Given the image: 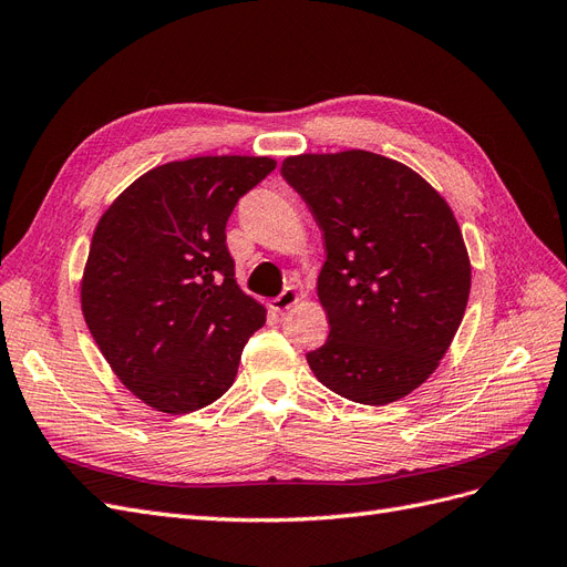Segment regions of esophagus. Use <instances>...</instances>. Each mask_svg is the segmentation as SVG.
<instances>
[{"mask_svg":"<svg viewBox=\"0 0 567 567\" xmlns=\"http://www.w3.org/2000/svg\"><path fill=\"white\" fill-rule=\"evenodd\" d=\"M298 300H300L298 290H296L293 286H288V288H284L281 296H277V298L271 300V307H274V310H277V312H286V310H290V307H293Z\"/></svg>","mask_w":567,"mask_h":567,"instance_id":"34e87169","label":"esophagus"}]
</instances>
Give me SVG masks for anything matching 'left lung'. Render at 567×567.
<instances>
[{
	"label": "left lung",
	"mask_w": 567,
	"mask_h": 567,
	"mask_svg": "<svg viewBox=\"0 0 567 567\" xmlns=\"http://www.w3.org/2000/svg\"><path fill=\"white\" fill-rule=\"evenodd\" d=\"M321 229L317 296L329 338L307 352L340 398L383 406L431 379L466 312L471 260L458 221L419 173L379 153L281 163Z\"/></svg>",
	"instance_id": "obj_1"
}]
</instances>
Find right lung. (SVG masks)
Returning <instances> with one entry per match:
<instances>
[{"label": "right lung", "mask_w": 567, "mask_h": 567, "mask_svg": "<svg viewBox=\"0 0 567 567\" xmlns=\"http://www.w3.org/2000/svg\"><path fill=\"white\" fill-rule=\"evenodd\" d=\"M277 161L198 156L148 169L101 215L80 281L84 321L113 373L163 414L225 394L265 305L234 279L227 219Z\"/></svg>", "instance_id": "1"}]
</instances>
